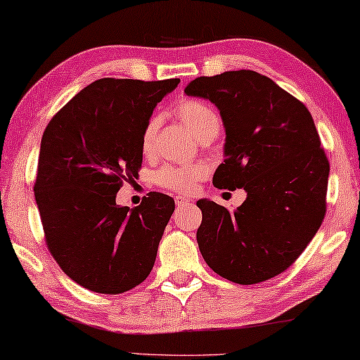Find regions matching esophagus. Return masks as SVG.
Segmentation results:
<instances>
[{
    "mask_svg": "<svg viewBox=\"0 0 360 360\" xmlns=\"http://www.w3.org/2000/svg\"><path fill=\"white\" fill-rule=\"evenodd\" d=\"M174 203L178 207H187V205H191V200L189 198H186V197H181V195H176L174 197Z\"/></svg>",
    "mask_w": 360,
    "mask_h": 360,
    "instance_id": "esophagus-1",
    "label": "esophagus"
}]
</instances>
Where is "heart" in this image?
<instances>
[{
    "mask_svg": "<svg viewBox=\"0 0 360 360\" xmlns=\"http://www.w3.org/2000/svg\"><path fill=\"white\" fill-rule=\"evenodd\" d=\"M176 115L181 117L187 129L198 139L205 134H217L219 129V116L205 101L195 98H184L176 105ZM158 120L152 117L143 127L142 132V150L148 153L153 146L155 134H157ZM205 176V168L198 163L192 165H166L155 174V181L163 189L171 192H179V194H189L194 191L197 181Z\"/></svg>",
    "mask_w": 360,
    "mask_h": 360,
    "instance_id": "1",
    "label": "heart"
}]
</instances>
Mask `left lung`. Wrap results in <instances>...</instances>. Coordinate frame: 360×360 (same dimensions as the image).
<instances>
[{
  "label": "left lung",
  "mask_w": 360,
  "mask_h": 360,
  "mask_svg": "<svg viewBox=\"0 0 360 360\" xmlns=\"http://www.w3.org/2000/svg\"><path fill=\"white\" fill-rule=\"evenodd\" d=\"M186 95L210 100L226 131L218 189H244L229 212L202 198L197 244L207 265L238 284L270 280L291 266L319 231L326 212L330 163L312 115L255 71L197 77Z\"/></svg>",
  "instance_id": "left-lung-1"
}]
</instances>
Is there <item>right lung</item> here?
I'll use <instances>...</instances> for the list:
<instances>
[{
    "label": "right lung",
    "instance_id": "obj_1",
    "mask_svg": "<svg viewBox=\"0 0 360 360\" xmlns=\"http://www.w3.org/2000/svg\"><path fill=\"white\" fill-rule=\"evenodd\" d=\"M178 84L98 79L43 132L34 192L48 250L90 291L126 292L152 271L174 200L150 192L129 210L116 205V194L139 174L143 127Z\"/></svg>",
    "mask_w": 360,
    "mask_h": 360
}]
</instances>
